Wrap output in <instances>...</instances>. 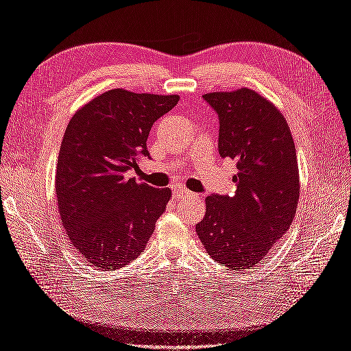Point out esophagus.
<instances>
[{
	"mask_svg": "<svg viewBox=\"0 0 351 351\" xmlns=\"http://www.w3.org/2000/svg\"><path fill=\"white\" fill-rule=\"evenodd\" d=\"M173 197L176 199V200H184V199H195L197 197V194H194V193H191V191H189L185 189V186H176V189L173 190Z\"/></svg>",
	"mask_w": 351,
	"mask_h": 351,
	"instance_id": "esophagus-1",
	"label": "esophagus"
}]
</instances>
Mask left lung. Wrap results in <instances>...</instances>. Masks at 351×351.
<instances>
[{
  "mask_svg": "<svg viewBox=\"0 0 351 351\" xmlns=\"http://www.w3.org/2000/svg\"><path fill=\"white\" fill-rule=\"evenodd\" d=\"M218 115V152L236 160L233 195L210 194L195 226L208 254L233 271L252 269L286 234L296 214L299 170L289 124L248 88L209 93Z\"/></svg>",
  "mask_w": 351,
  "mask_h": 351,
  "instance_id": "8db88e82",
  "label": "left lung"
}]
</instances>
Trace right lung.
Instances as JSON below:
<instances>
[{"label": "right lung", "mask_w": 351, "mask_h": 351, "mask_svg": "<svg viewBox=\"0 0 351 351\" xmlns=\"http://www.w3.org/2000/svg\"><path fill=\"white\" fill-rule=\"evenodd\" d=\"M178 95L110 89L70 119L60 148L55 191L71 245L99 269H119L142 254L170 189L138 184L152 124L178 104Z\"/></svg>", "instance_id": "add662e5"}]
</instances>
